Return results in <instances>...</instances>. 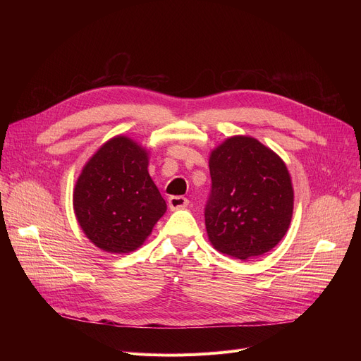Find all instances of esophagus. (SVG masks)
I'll list each match as a JSON object with an SVG mask.
<instances>
[{"label": "esophagus", "mask_w": 361, "mask_h": 361, "mask_svg": "<svg viewBox=\"0 0 361 361\" xmlns=\"http://www.w3.org/2000/svg\"><path fill=\"white\" fill-rule=\"evenodd\" d=\"M188 204V200L183 196H171L168 199V206L171 211H177V209H184V207H187Z\"/></svg>", "instance_id": "1"}]
</instances>
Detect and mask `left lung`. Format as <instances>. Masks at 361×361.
I'll return each instance as SVG.
<instances>
[{"instance_id":"left-lung-1","label":"left lung","mask_w":361,"mask_h":361,"mask_svg":"<svg viewBox=\"0 0 361 361\" xmlns=\"http://www.w3.org/2000/svg\"><path fill=\"white\" fill-rule=\"evenodd\" d=\"M209 171L204 224L215 249L237 259L274 249L293 216L294 193L286 164L256 139L235 136L212 152Z\"/></svg>"}]
</instances>
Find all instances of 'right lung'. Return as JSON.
Listing matches in <instances>:
<instances>
[{"label":"right lung","mask_w":361,"mask_h":361,"mask_svg":"<svg viewBox=\"0 0 361 361\" xmlns=\"http://www.w3.org/2000/svg\"><path fill=\"white\" fill-rule=\"evenodd\" d=\"M73 204L87 238L109 253L136 250L166 211L147 173L146 150L124 136L106 142L85 165Z\"/></svg>","instance_id":"1"}]
</instances>
